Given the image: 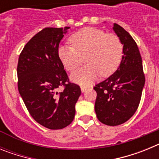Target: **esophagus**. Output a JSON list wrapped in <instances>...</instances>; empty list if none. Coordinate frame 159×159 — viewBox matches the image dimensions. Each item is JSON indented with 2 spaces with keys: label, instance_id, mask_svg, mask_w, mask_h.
Instances as JSON below:
<instances>
[{
  "label": "esophagus",
  "instance_id": "esophagus-1",
  "mask_svg": "<svg viewBox=\"0 0 159 159\" xmlns=\"http://www.w3.org/2000/svg\"><path fill=\"white\" fill-rule=\"evenodd\" d=\"M88 89V88L87 87H84V86H81V91H82V92H84L86 90Z\"/></svg>",
  "mask_w": 159,
  "mask_h": 159
}]
</instances>
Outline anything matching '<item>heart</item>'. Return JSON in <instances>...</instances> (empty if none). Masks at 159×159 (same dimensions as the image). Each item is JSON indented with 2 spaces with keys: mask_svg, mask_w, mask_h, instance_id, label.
I'll return each instance as SVG.
<instances>
[{
  "mask_svg": "<svg viewBox=\"0 0 159 159\" xmlns=\"http://www.w3.org/2000/svg\"><path fill=\"white\" fill-rule=\"evenodd\" d=\"M71 45L59 48L58 55L64 68L76 70L83 62L86 65L71 75V80L83 86H89L99 75L107 77L117 70L123 55L120 38L95 28H84L71 35Z\"/></svg>",
  "mask_w": 159,
  "mask_h": 159,
  "instance_id": "b5f03b06",
  "label": "heart"
}]
</instances>
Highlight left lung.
I'll use <instances>...</instances> for the list:
<instances>
[{
    "label": "left lung",
    "mask_w": 159,
    "mask_h": 159,
    "mask_svg": "<svg viewBox=\"0 0 159 159\" xmlns=\"http://www.w3.org/2000/svg\"><path fill=\"white\" fill-rule=\"evenodd\" d=\"M113 29L123 44L121 64L113 75L94 87L97 93V118L108 126L120 125L133 116L145 84L143 60L137 43L118 24H114Z\"/></svg>",
    "instance_id": "left-lung-1"
}]
</instances>
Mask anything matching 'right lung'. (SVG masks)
Returning a JSON list of instances; mask_svg holds the SVG:
<instances>
[{
  "instance_id": "obj_1",
  "label": "right lung",
  "mask_w": 159,
  "mask_h": 159,
  "mask_svg": "<svg viewBox=\"0 0 159 159\" xmlns=\"http://www.w3.org/2000/svg\"><path fill=\"white\" fill-rule=\"evenodd\" d=\"M68 29L44 28L25 44L18 60L20 95L35 121L51 130L71 124L81 94L59 58L60 42ZM59 86L62 92H57Z\"/></svg>"
}]
</instances>
